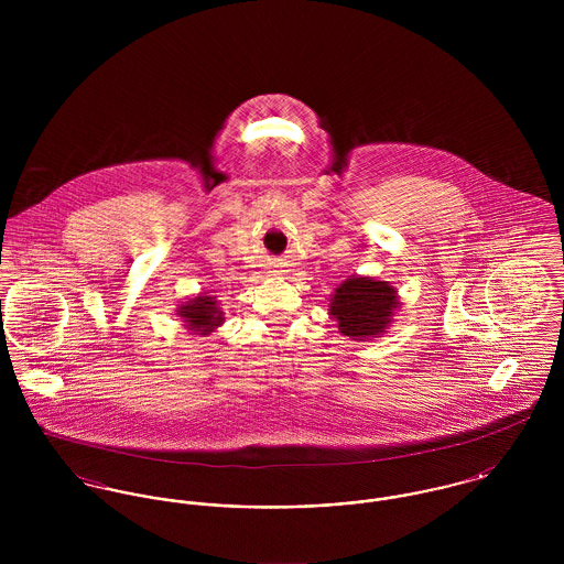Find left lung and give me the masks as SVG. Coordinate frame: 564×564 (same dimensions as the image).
Returning <instances> with one entry per match:
<instances>
[{
	"label": "left lung",
	"instance_id": "8db88e82",
	"mask_svg": "<svg viewBox=\"0 0 564 564\" xmlns=\"http://www.w3.org/2000/svg\"><path fill=\"white\" fill-rule=\"evenodd\" d=\"M395 289L387 282L369 278H349L332 297L329 315L338 322V329L356 340L384 332L398 308Z\"/></svg>",
	"mask_w": 564,
	"mask_h": 564
}]
</instances>
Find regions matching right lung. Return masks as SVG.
<instances>
[{"label":"right lung","instance_id":"1","mask_svg":"<svg viewBox=\"0 0 564 564\" xmlns=\"http://www.w3.org/2000/svg\"><path fill=\"white\" fill-rule=\"evenodd\" d=\"M177 313H180V317H184L188 329H195V332H202V334H208L213 327H217L224 322L221 311L217 308L213 297H206V295L191 300Z\"/></svg>","mask_w":564,"mask_h":564}]
</instances>
